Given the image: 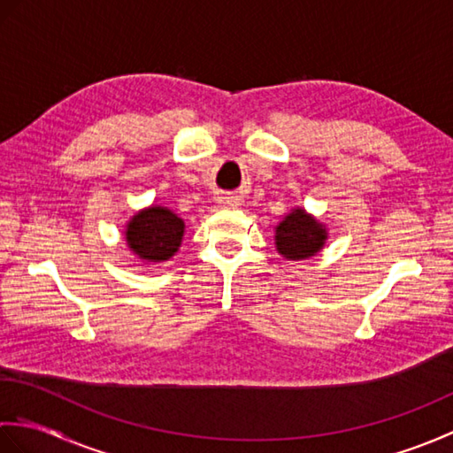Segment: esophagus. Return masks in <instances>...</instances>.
I'll list each match as a JSON object with an SVG mask.
<instances>
[{
    "label": "esophagus",
    "mask_w": 453,
    "mask_h": 453,
    "mask_svg": "<svg viewBox=\"0 0 453 453\" xmlns=\"http://www.w3.org/2000/svg\"><path fill=\"white\" fill-rule=\"evenodd\" d=\"M226 204H232V202H229V200H226Z\"/></svg>",
    "instance_id": "esophagus-1"
}]
</instances>
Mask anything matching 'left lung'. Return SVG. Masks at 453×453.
Returning <instances> with one entry per match:
<instances>
[{"label": "left lung", "mask_w": 453, "mask_h": 453, "mask_svg": "<svg viewBox=\"0 0 453 453\" xmlns=\"http://www.w3.org/2000/svg\"><path fill=\"white\" fill-rule=\"evenodd\" d=\"M274 239L278 253L286 258H292V261H300V258H307L319 251L326 234L319 221L297 208L276 227Z\"/></svg>", "instance_id": "left-lung-1"}]
</instances>
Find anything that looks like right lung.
<instances>
[{
  "instance_id": "add662e5",
  "label": "right lung",
  "mask_w": 453,
  "mask_h": 453,
  "mask_svg": "<svg viewBox=\"0 0 453 453\" xmlns=\"http://www.w3.org/2000/svg\"><path fill=\"white\" fill-rule=\"evenodd\" d=\"M185 224L171 210L151 206L132 218L127 229L128 247L150 263L167 261L180 245Z\"/></svg>"
}]
</instances>
